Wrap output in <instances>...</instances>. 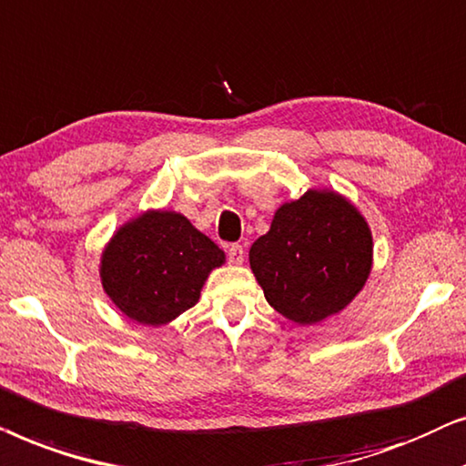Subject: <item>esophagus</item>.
<instances>
[{"label": "esophagus", "instance_id": "1", "mask_svg": "<svg viewBox=\"0 0 466 466\" xmlns=\"http://www.w3.org/2000/svg\"><path fill=\"white\" fill-rule=\"evenodd\" d=\"M228 262L232 264V266H238V264L245 262L243 245H232V247H229V249H228Z\"/></svg>", "mask_w": 466, "mask_h": 466}]
</instances>
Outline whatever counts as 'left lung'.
<instances>
[{
  "label": "left lung",
  "mask_w": 466,
  "mask_h": 466,
  "mask_svg": "<svg viewBox=\"0 0 466 466\" xmlns=\"http://www.w3.org/2000/svg\"><path fill=\"white\" fill-rule=\"evenodd\" d=\"M249 264L275 311L296 324H318L364 288L373 237L343 196L309 189L277 210L268 232L251 245Z\"/></svg>",
  "instance_id": "left-lung-1"
}]
</instances>
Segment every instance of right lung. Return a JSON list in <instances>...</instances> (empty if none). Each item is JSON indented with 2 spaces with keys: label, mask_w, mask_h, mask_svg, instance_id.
Segmentation results:
<instances>
[{
  "label": "right lung",
  "mask_w": 466,
  "mask_h": 466,
  "mask_svg": "<svg viewBox=\"0 0 466 466\" xmlns=\"http://www.w3.org/2000/svg\"><path fill=\"white\" fill-rule=\"evenodd\" d=\"M223 251L172 210H148L129 221L102 256V285L110 300L138 324H168L200 298Z\"/></svg>",
  "instance_id": "1"
}]
</instances>
